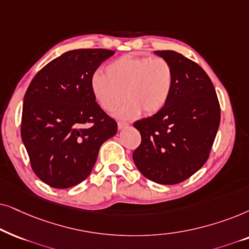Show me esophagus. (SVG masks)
<instances>
[{
    "instance_id": "1",
    "label": "esophagus",
    "mask_w": 249,
    "mask_h": 249,
    "mask_svg": "<svg viewBox=\"0 0 249 249\" xmlns=\"http://www.w3.org/2000/svg\"><path fill=\"white\" fill-rule=\"evenodd\" d=\"M127 126H128L127 123L118 122V128H119V130H122V128H125V127H127Z\"/></svg>"
}]
</instances>
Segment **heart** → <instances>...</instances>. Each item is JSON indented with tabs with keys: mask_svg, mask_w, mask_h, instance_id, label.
<instances>
[{
	"mask_svg": "<svg viewBox=\"0 0 249 249\" xmlns=\"http://www.w3.org/2000/svg\"><path fill=\"white\" fill-rule=\"evenodd\" d=\"M105 72L95 71L91 76V91L108 112L115 111L126 97L128 100L117 112L121 118H135L143 110L156 114L171 97L174 71L163 58L123 55L109 62Z\"/></svg>",
	"mask_w": 249,
	"mask_h": 249,
	"instance_id": "heart-1",
	"label": "heart"
}]
</instances>
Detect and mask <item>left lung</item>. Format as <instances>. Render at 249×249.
I'll use <instances>...</instances> for the list:
<instances>
[{
	"label": "left lung",
	"instance_id": "obj_1",
	"mask_svg": "<svg viewBox=\"0 0 249 249\" xmlns=\"http://www.w3.org/2000/svg\"><path fill=\"white\" fill-rule=\"evenodd\" d=\"M155 53L173 68V89L161 110L133 124L141 134L133 160L149 180L177 184L206 163L221 109L213 83L199 65L171 50Z\"/></svg>",
	"mask_w": 249,
	"mask_h": 249
}]
</instances>
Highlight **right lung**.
<instances>
[{
  "label": "right lung",
  "mask_w": 249,
  "mask_h": 249,
  "mask_svg": "<svg viewBox=\"0 0 249 249\" xmlns=\"http://www.w3.org/2000/svg\"><path fill=\"white\" fill-rule=\"evenodd\" d=\"M114 51L71 50L44 66L24 98L21 139L34 173L50 187L67 189L91 173L99 149L117 123L95 102L90 79Z\"/></svg>",
  "instance_id": "add662e5"
}]
</instances>
